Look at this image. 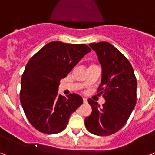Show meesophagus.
I'll return each instance as SVG.
<instances>
[{
    "mask_svg": "<svg viewBox=\"0 0 155 155\" xmlns=\"http://www.w3.org/2000/svg\"><path fill=\"white\" fill-rule=\"evenodd\" d=\"M83 102H84V104H86V103H87V99L86 98H83Z\"/></svg>",
    "mask_w": 155,
    "mask_h": 155,
    "instance_id": "obj_1",
    "label": "esophagus"
}]
</instances>
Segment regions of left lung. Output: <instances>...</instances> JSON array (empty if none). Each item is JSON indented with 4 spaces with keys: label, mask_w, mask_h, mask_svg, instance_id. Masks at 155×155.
<instances>
[{
    "label": "left lung",
    "mask_w": 155,
    "mask_h": 155,
    "mask_svg": "<svg viewBox=\"0 0 155 155\" xmlns=\"http://www.w3.org/2000/svg\"><path fill=\"white\" fill-rule=\"evenodd\" d=\"M102 67L100 93L105 102L100 106L89 98L92 112L84 120L87 130L98 136H108L126 124L137 101V79L129 61L107 42L90 43Z\"/></svg>",
    "instance_id": "obj_1"
}]
</instances>
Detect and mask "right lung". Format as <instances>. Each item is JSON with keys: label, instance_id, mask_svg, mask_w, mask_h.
Segmentation results:
<instances>
[{"label": "right lung", "instance_id": "obj_1", "mask_svg": "<svg viewBox=\"0 0 155 155\" xmlns=\"http://www.w3.org/2000/svg\"><path fill=\"white\" fill-rule=\"evenodd\" d=\"M89 52L85 44L54 41L29 60L21 77L20 101L27 119L37 130L47 134L61 132L71 115L83 103L79 94H59V81Z\"/></svg>", "mask_w": 155, "mask_h": 155}]
</instances>
